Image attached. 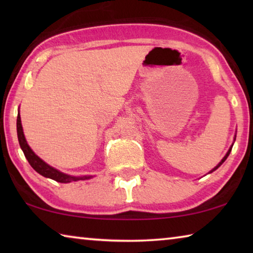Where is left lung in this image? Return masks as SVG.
Returning <instances> with one entry per match:
<instances>
[{
	"instance_id": "1",
	"label": "left lung",
	"mask_w": 253,
	"mask_h": 253,
	"mask_svg": "<svg viewBox=\"0 0 253 253\" xmlns=\"http://www.w3.org/2000/svg\"><path fill=\"white\" fill-rule=\"evenodd\" d=\"M231 149H232V146H231V147H230V149H229V151H228V153H226V155H225V156H224L223 158H222V161H221V162L219 163V165H217V166H216V168H214V169H213V170H215V169H216L217 168H219V166H221V165H222V163H223V162H224V161L226 160V158H228V156H229V154H230V152H231ZM213 170H212V172H213Z\"/></svg>"
}]
</instances>
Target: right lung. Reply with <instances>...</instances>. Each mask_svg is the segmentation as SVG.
I'll return each mask as SVG.
<instances>
[{"mask_svg":"<svg viewBox=\"0 0 253 253\" xmlns=\"http://www.w3.org/2000/svg\"><path fill=\"white\" fill-rule=\"evenodd\" d=\"M16 130H18L19 143H20L21 148H22V151L24 153V156L27 157L29 164L32 166L33 169H36L38 173L42 175V176L54 179V181H57L59 183H70L72 181L76 182V181H79V179H87V178L91 177V176L75 177V176H70V175L63 174L61 172H59L58 169L51 168L50 165H48L46 163L42 161L40 157H38L36 154L33 153L32 149L30 148V146L27 143V140H25L22 125H21L20 114H18V118H16Z\"/></svg>","mask_w":253,"mask_h":253,"instance_id":"1","label":"right lung"}]
</instances>
